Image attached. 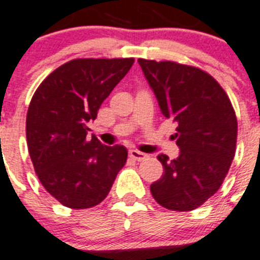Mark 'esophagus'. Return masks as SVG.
Wrapping results in <instances>:
<instances>
[{
    "mask_svg": "<svg viewBox=\"0 0 260 260\" xmlns=\"http://www.w3.org/2000/svg\"><path fill=\"white\" fill-rule=\"evenodd\" d=\"M129 156L132 158V159H135V161L140 162V161H143V159H146V158H147V154L138 151V150H131Z\"/></svg>",
    "mask_w": 260,
    "mask_h": 260,
    "instance_id": "34e87169",
    "label": "esophagus"
}]
</instances>
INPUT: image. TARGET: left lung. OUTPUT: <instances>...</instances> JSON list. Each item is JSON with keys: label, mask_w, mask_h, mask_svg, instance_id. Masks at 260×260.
I'll use <instances>...</instances> for the list:
<instances>
[{"label": "left lung", "mask_w": 260, "mask_h": 260, "mask_svg": "<svg viewBox=\"0 0 260 260\" xmlns=\"http://www.w3.org/2000/svg\"><path fill=\"white\" fill-rule=\"evenodd\" d=\"M162 114L177 124L176 159L159 154L165 173L151 184L165 209H198L222 185L237 142V118L228 94L205 71L174 61L139 58Z\"/></svg>", "instance_id": "left-lung-1"}]
</instances>
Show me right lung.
<instances>
[{"instance_id":"obj_1","label":"right lung","mask_w":260,"mask_h":260,"mask_svg":"<svg viewBox=\"0 0 260 260\" xmlns=\"http://www.w3.org/2000/svg\"><path fill=\"white\" fill-rule=\"evenodd\" d=\"M134 58H76L53 71L29 102L25 135L34 169L49 193L65 207L90 209L108 196L125 165L124 146L87 139V124Z\"/></svg>"}]
</instances>
